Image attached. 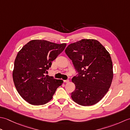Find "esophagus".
I'll use <instances>...</instances> for the list:
<instances>
[{
    "label": "esophagus",
    "instance_id": "obj_1",
    "mask_svg": "<svg viewBox=\"0 0 130 130\" xmlns=\"http://www.w3.org/2000/svg\"><path fill=\"white\" fill-rule=\"evenodd\" d=\"M63 82H64L65 83H69V80H64Z\"/></svg>",
    "mask_w": 130,
    "mask_h": 130
}]
</instances>
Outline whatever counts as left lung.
Segmentation results:
<instances>
[{"label":"left lung","mask_w":130,"mask_h":130,"mask_svg":"<svg viewBox=\"0 0 130 130\" xmlns=\"http://www.w3.org/2000/svg\"><path fill=\"white\" fill-rule=\"evenodd\" d=\"M65 53L79 73L72 79L75 89L71 93V98L83 106L97 103L108 91L113 77L109 53L94 39H82L71 43Z\"/></svg>","instance_id":"8db88e82"}]
</instances>
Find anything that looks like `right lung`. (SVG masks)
Masks as SVG:
<instances>
[{
  "label": "right lung",
  "instance_id": "add662e5",
  "mask_svg": "<svg viewBox=\"0 0 130 130\" xmlns=\"http://www.w3.org/2000/svg\"><path fill=\"white\" fill-rule=\"evenodd\" d=\"M67 43L57 44L34 40L24 45L17 55L13 79L17 92L28 103L40 106L50 101L62 80L45 75Z\"/></svg>",
  "mask_w": 130,
  "mask_h": 130
}]
</instances>
